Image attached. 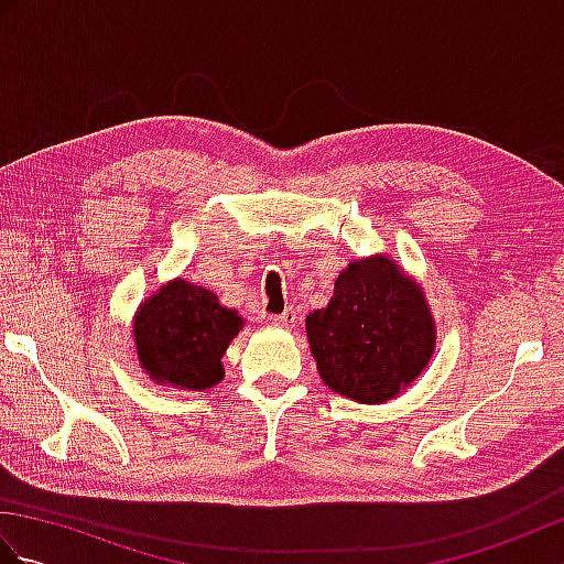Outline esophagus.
Instances as JSON below:
<instances>
[{"instance_id": "34e87169", "label": "esophagus", "mask_w": 564, "mask_h": 564, "mask_svg": "<svg viewBox=\"0 0 564 564\" xmlns=\"http://www.w3.org/2000/svg\"><path fill=\"white\" fill-rule=\"evenodd\" d=\"M269 322H271L273 327H279V329H293V327H297V322H301V319H297V315L293 313V310H285L283 315H273Z\"/></svg>"}]
</instances>
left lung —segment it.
Masks as SVG:
<instances>
[{"instance_id":"1","label":"left lung","mask_w":564,"mask_h":564,"mask_svg":"<svg viewBox=\"0 0 564 564\" xmlns=\"http://www.w3.org/2000/svg\"><path fill=\"white\" fill-rule=\"evenodd\" d=\"M305 332L325 386L358 404L398 398L436 351L424 289L388 254L341 269L332 301L305 317Z\"/></svg>"}]
</instances>
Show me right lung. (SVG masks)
I'll use <instances>...</instances> for the list:
<instances>
[{"label":"right lung","instance_id":"obj_1","mask_svg":"<svg viewBox=\"0 0 564 564\" xmlns=\"http://www.w3.org/2000/svg\"><path fill=\"white\" fill-rule=\"evenodd\" d=\"M245 327V317L218 303V295L174 279L160 285L135 310V358L158 386L200 392L225 378L223 356Z\"/></svg>","mask_w":564,"mask_h":564}]
</instances>
